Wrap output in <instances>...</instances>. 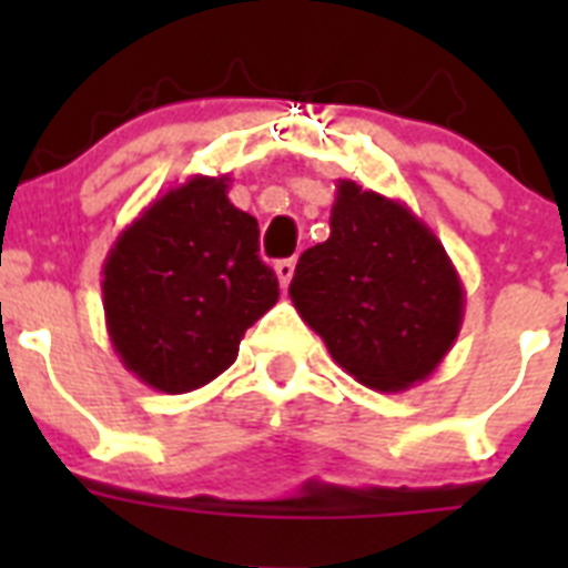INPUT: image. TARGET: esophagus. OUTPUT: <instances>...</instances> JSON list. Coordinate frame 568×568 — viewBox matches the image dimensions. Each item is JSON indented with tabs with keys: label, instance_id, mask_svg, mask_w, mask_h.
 Instances as JSON below:
<instances>
[{
	"label": "esophagus",
	"instance_id": "esophagus-1",
	"mask_svg": "<svg viewBox=\"0 0 568 568\" xmlns=\"http://www.w3.org/2000/svg\"><path fill=\"white\" fill-rule=\"evenodd\" d=\"M293 273H295V261L293 258H281L278 264H275V275H278L281 287H287L290 281H293Z\"/></svg>",
	"mask_w": 568,
	"mask_h": 568
}]
</instances>
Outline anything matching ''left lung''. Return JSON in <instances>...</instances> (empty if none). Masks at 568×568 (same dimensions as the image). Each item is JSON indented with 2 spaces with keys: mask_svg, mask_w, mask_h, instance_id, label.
<instances>
[{
  "mask_svg": "<svg viewBox=\"0 0 568 568\" xmlns=\"http://www.w3.org/2000/svg\"><path fill=\"white\" fill-rule=\"evenodd\" d=\"M290 298L344 373L404 393L458 341L466 293L438 235L398 199L341 179L329 239L304 250Z\"/></svg>",
  "mask_w": 568,
  "mask_h": 568,
  "instance_id": "obj_1",
  "label": "left lung"
}]
</instances>
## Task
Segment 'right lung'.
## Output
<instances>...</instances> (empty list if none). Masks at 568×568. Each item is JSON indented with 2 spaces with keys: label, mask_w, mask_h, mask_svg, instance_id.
Here are the masks:
<instances>
[{
  "label": "right lung",
  "mask_w": 568,
  "mask_h": 568,
  "mask_svg": "<svg viewBox=\"0 0 568 568\" xmlns=\"http://www.w3.org/2000/svg\"><path fill=\"white\" fill-rule=\"evenodd\" d=\"M230 175H190L119 233L102 267L110 344L159 393L210 384L278 301L258 222L227 199Z\"/></svg>",
  "instance_id": "1"
}]
</instances>
